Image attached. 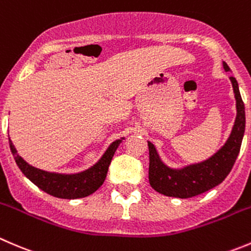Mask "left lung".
Segmentation results:
<instances>
[{"label":"left lung","instance_id":"left-lung-1","mask_svg":"<svg viewBox=\"0 0 251 251\" xmlns=\"http://www.w3.org/2000/svg\"><path fill=\"white\" fill-rule=\"evenodd\" d=\"M223 68L226 72L230 71L226 62H223ZM229 79L234 93L237 116L226 143L209 158L180 168H173L161 160L155 145L151 141H148L150 155L149 182L151 188L157 193L179 199L197 197L221 184L230 172L238 157L244 136L245 110L237 79L233 76Z\"/></svg>","mask_w":251,"mask_h":251}]
</instances>
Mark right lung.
Here are the masks:
<instances>
[{
  "label": "right lung",
  "mask_w": 251,
  "mask_h": 251,
  "mask_svg": "<svg viewBox=\"0 0 251 251\" xmlns=\"http://www.w3.org/2000/svg\"><path fill=\"white\" fill-rule=\"evenodd\" d=\"M123 140L125 136L111 143L107 150L103 152L95 165L89 167L88 170L76 173L50 172L29 165L22 156L18 155L11 138H9V148L18 167L30 182L52 197L72 200L89 197L103 184L113 155Z\"/></svg>",
  "instance_id": "right-lung-1"
}]
</instances>
